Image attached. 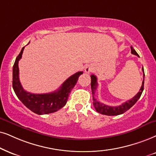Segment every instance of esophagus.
I'll return each mask as SVG.
<instances>
[{
    "label": "esophagus",
    "instance_id": "esophagus-1",
    "mask_svg": "<svg viewBox=\"0 0 156 156\" xmlns=\"http://www.w3.org/2000/svg\"><path fill=\"white\" fill-rule=\"evenodd\" d=\"M93 66H90V65H88V66H86L85 67V72L86 73H89L90 72H91L93 70Z\"/></svg>",
    "mask_w": 156,
    "mask_h": 156
}]
</instances>
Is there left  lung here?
Masks as SVG:
<instances>
[{
    "label": "left lung",
    "mask_w": 156,
    "mask_h": 156,
    "mask_svg": "<svg viewBox=\"0 0 156 156\" xmlns=\"http://www.w3.org/2000/svg\"><path fill=\"white\" fill-rule=\"evenodd\" d=\"M131 52L132 54L137 55L139 57L138 54L136 52V51L133 48V47H131ZM142 70L143 72V83H142V86L140 89V91L137 93L136 95L134 96L133 98L128 100L125 103H123L122 105H119L118 106H107L106 104H102L101 102L98 101L97 99L95 98V91L97 88L98 83H97V78L96 76L94 75H91L90 76V79H91V82H90V86H91V90H92V95H93V104H94V108H95L96 111L98 112V113L104 114V115H108V116H116V115H119L125 113V112H127L128 109H129L135 104L136 102L137 101V100L140 98L142 93L144 89V78H145V73H144V69L143 67L142 68Z\"/></svg>",
    "instance_id": "8db88e82"
}]
</instances>
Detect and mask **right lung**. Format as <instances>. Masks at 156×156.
<instances>
[{"label":"right lung","mask_w":156,"mask_h":156,"mask_svg":"<svg viewBox=\"0 0 156 156\" xmlns=\"http://www.w3.org/2000/svg\"><path fill=\"white\" fill-rule=\"evenodd\" d=\"M24 47L16 59L13 67V88L16 95L24 105L35 114H47L53 113L66 105L70 92L76 86L78 78L83 72H77L67 79L59 89L49 94H32L26 91L19 80V61L22 57Z\"/></svg>","instance_id":"add662e5"}]
</instances>
